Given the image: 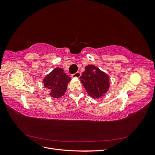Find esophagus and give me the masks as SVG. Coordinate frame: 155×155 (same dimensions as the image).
I'll use <instances>...</instances> for the list:
<instances>
[{
  "label": "esophagus",
  "instance_id": "1",
  "mask_svg": "<svg viewBox=\"0 0 155 155\" xmlns=\"http://www.w3.org/2000/svg\"><path fill=\"white\" fill-rule=\"evenodd\" d=\"M81 76V73L79 72H77L76 73H75L74 74L72 75V78H79V77Z\"/></svg>",
  "mask_w": 155,
  "mask_h": 155
}]
</instances>
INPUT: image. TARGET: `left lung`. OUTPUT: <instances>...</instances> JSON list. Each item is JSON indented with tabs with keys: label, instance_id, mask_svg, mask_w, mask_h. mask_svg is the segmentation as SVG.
<instances>
[{
	"label": "left lung",
	"instance_id": "8db88e82",
	"mask_svg": "<svg viewBox=\"0 0 155 155\" xmlns=\"http://www.w3.org/2000/svg\"><path fill=\"white\" fill-rule=\"evenodd\" d=\"M79 78L88 94L94 99L104 96L110 87L109 76L93 64L87 66Z\"/></svg>",
	"mask_w": 155,
	"mask_h": 155
}]
</instances>
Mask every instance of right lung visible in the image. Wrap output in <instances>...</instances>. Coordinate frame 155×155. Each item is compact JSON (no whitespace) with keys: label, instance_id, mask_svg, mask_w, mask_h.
Masks as SVG:
<instances>
[{"label":"right lung","instance_id":"add662e5","mask_svg":"<svg viewBox=\"0 0 155 155\" xmlns=\"http://www.w3.org/2000/svg\"><path fill=\"white\" fill-rule=\"evenodd\" d=\"M70 81L71 78L64 72V70L57 67L45 77L43 83L46 88L50 90L51 97L59 98L66 92L68 83Z\"/></svg>","mask_w":155,"mask_h":155}]
</instances>
